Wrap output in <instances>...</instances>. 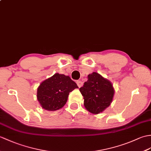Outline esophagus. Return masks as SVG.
<instances>
[{"instance_id": "esophagus-1", "label": "esophagus", "mask_w": 151, "mask_h": 151, "mask_svg": "<svg viewBox=\"0 0 151 151\" xmlns=\"http://www.w3.org/2000/svg\"><path fill=\"white\" fill-rule=\"evenodd\" d=\"M76 83L79 87H81L83 86V82L82 81H77Z\"/></svg>"}]
</instances>
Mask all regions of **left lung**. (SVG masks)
Returning <instances> with one entry per match:
<instances>
[{
    "mask_svg": "<svg viewBox=\"0 0 151 151\" xmlns=\"http://www.w3.org/2000/svg\"><path fill=\"white\" fill-rule=\"evenodd\" d=\"M80 91L83 96V105L93 114H99L110 106L113 100L114 89L113 84L99 73L93 72L88 75Z\"/></svg>",
    "mask_w": 151,
    "mask_h": 151,
    "instance_id": "obj_1",
    "label": "left lung"
}]
</instances>
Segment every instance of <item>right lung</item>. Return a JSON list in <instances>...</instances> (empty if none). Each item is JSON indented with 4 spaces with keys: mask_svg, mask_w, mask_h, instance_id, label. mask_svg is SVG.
<instances>
[{
    "mask_svg": "<svg viewBox=\"0 0 151 151\" xmlns=\"http://www.w3.org/2000/svg\"><path fill=\"white\" fill-rule=\"evenodd\" d=\"M77 88L78 86L69 76L55 73L40 84L37 98L44 109L57 111L65 106L69 93Z\"/></svg>",
    "mask_w": 151,
    "mask_h": 151,
    "instance_id": "1",
    "label": "right lung"
}]
</instances>
